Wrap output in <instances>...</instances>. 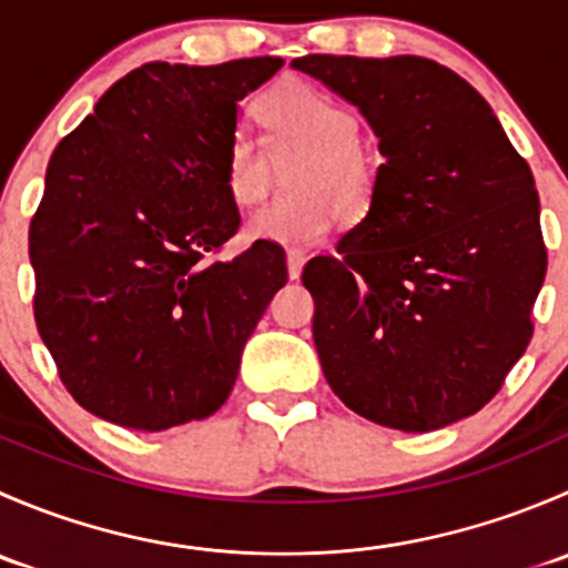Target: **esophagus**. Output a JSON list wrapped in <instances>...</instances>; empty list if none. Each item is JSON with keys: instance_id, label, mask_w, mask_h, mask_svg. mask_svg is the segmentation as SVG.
<instances>
[{"instance_id": "esophagus-1", "label": "esophagus", "mask_w": 568, "mask_h": 568, "mask_svg": "<svg viewBox=\"0 0 568 568\" xmlns=\"http://www.w3.org/2000/svg\"><path fill=\"white\" fill-rule=\"evenodd\" d=\"M307 255L302 250H288V274L291 280H296L302 274V266H305Z\"/></svg>"}]
</instances>
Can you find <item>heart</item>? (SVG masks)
Listing matches in <instances>:
<instances>
[{"label": "heart", "mask_w": 568, "mask_h": 568, "mask_svg": "<svg viewBox=\"0 0 568 568\" xmlns=\"http://www.w3.org/2000/svg\"><path fill=\"white\" fill-rule=\"evenodd\" d=\"M266 145L274 156L307 151L291 175L296 194L280 197L250 220L255 239L307 247L329 233L335 214L346 222L363 220L376 194V164L359 145L357 114L324 90L305 82L280 84L257 101ZM222 181L233 203L252 205L266 197L272 162L261 140L236 129L222 153Z\"/></svg>", "instance_id": "1"}]
</instances>
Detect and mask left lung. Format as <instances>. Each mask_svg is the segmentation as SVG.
I'll return each instance as SVG.
<instances>
[{"instance_id": "obj_1", "label": "left lung", "mask_w": 568, "mask_h": 568, "mask_svg": "<svg viewBox=\"0 0 568 568\" xmlns=\"http://www.w3.org/2000/svg\"><path fill=\"white\" fill-rule=\"evenodd\" d=\"M371 123V211L307 261L313 341L357 415L434 432L495 398L532 337L547 247L532 173L484 95L426 57L294 60Z\"/></svg>"}]
</instances>
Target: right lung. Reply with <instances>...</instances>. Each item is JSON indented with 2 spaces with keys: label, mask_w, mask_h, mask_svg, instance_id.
Instances as JSON below:
<instances>
[{
  "label": "right lung",
  "mask_w": 568,
  "mask_h": 568,
  "mask_svg": "<svg viewBox=\"0 0 568 568\" xmlns=\"http://www.w3.org/2000/svg\"><path fill=\"white\" fill-rule=\"evenodd\" d=\"M280 57L145 62L62 136L30 222L36 324L79 406L136 432L214 415L288 280L285 250L239 231L222 153L239 101Z\"/></svg>",
  "instance_id": "right-lung-1"
}]
</instances>
